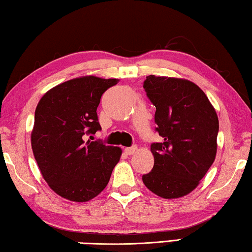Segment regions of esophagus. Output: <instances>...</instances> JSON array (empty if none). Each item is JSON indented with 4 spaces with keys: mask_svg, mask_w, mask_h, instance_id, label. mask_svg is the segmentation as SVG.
I'll return each instance as SVG.
<instances>
[{
    "mask_svg": "<svg viewBox=\"0 0 252 252\" xmlns=\"http://www.w3.org/2000/svg\"><path fill=\"white\" fill-rule=\"evenodd\" d=\"M137 151V147L136 146H133V147H127L124 149V152H125L126 155H133V154Z\"/></svg>",
    "mask_w": 252,
    "mask_h": 252,
    "instance_id": "obj_1",
    "label": "esophagus"
}]
</instances>
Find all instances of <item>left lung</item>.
<instances>
[{
  "mask_svg": "<svg viewBox=\"0 0 252 252\" xmlns=\"http://www.w3.org/2000/svg\"><path fill=\"white\" fill-rule=\"evenodd\" d=\"M144 88L156 107L154 167L143 175L149 190L165 199L190 193L215 161L219 121L204 91L188 79L149 75Z\"/></svg>",
  "mask_w": 252,
  "mask_h": 252,
  "instance_id": "left-lung-1",
  "label": "left lung"
}]
</instances>
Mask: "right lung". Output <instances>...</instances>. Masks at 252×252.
Returning a JSON list of instances; mask_svg holds the SVG:
<instances>
[{
	"label": "right lung",
	"mask_w": 252,
	"mask_h": 252,
	"mask_svg": "<svg viewBox=\"0 0 252 252\" xmlns=\"http://www.w3.org/2000/svg\"><path fill=\"white\" fill-rule=\"evenodd\" d=\"M118 82L76 77L51 88L38 101L31 144L44 180L62 198L85 202L107 186L122 149L85 142L84 135L101 129L96 113L100 97Z\"/></svg>",
	"instance_id": "obj_1"
}]
</instances>
